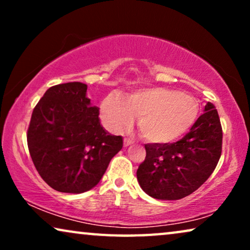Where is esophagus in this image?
<instances>
[{"mask_svg": "<svg viewBox=\"0 0 250 250\" xmlns=\"http://www.w3.org/2000/svg\"><path fill=\"white\" fill-rule=\"evenodd\" d=\"M132 143H133L132 140H129V139H127V138H125V139H124V146H131Z\"/></svg>", "mask_w": 250, "mask_h": 250, "instance_id": "esophagus-1", "label": "esophagus"}]
</instances>
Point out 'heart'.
Wrapping results in <instances>:
<instances>
[{
  "label": "heart",
  "mask_w": 250,
  "mask_h": 250,
  "mask_svg": "<svg viewBox=\"0 0 250 250\" xmlns=\"http://www.w3.org/2000/svg\"><path fill=\"white\" fill-rule=\"evenodd\" d=\"M199 104L191 95L173 88L155 86L123 98L110 94L101 104V115L112 131L121 132L140 116L139 128L146 140L168 143L181 138L196 122Z\"/></svg>",
  "instance_id": "1"
}]
</instances>
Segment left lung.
<instances>
[{"mask_svg":"<svg viewBox=\"0 0 250 250\" xmlns=\"http://www.w3.org/2000/svg\"><path fill=\"white\" fill-rule=\"evenodd\" d=\"M222 126L215 105L205 112L190 132L174 143L146 145V159L136 170L140 187L159 200H179L206 182L222 153Z\"/></svg>","mask_w":250,"mask_h":250,"instance_id":"left-lung-1","label":"left lung"}]
</instances>
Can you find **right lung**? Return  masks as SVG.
I'll return each mask as SVG.
<instances>
[{
	"instance_id": "obj_1",
	"label": "right lung",
	"mask_w": 250,
	"mask_h": 250,
	"mask_svg": "<svg viewBox=\"0 0 250 250\" xmlns=\"http://www.w3.org/2000/svg\"><path fill=\"white\" fill-rule=\"evenodd\" d=\"M87 85L70 82L50 87L34 108L27 143L41 177L59 192L82 193L104 176L123 148L121 135L102 127Z\"/></svg>"
}]
</instances>
